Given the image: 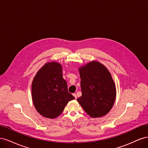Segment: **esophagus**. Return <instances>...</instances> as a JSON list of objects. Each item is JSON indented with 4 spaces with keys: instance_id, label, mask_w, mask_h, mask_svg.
I'll return each instance as SVG.
<instances>
[{
    "instance_id": "esophagus-1",
    "label": "esophagus",
    "mask_w": 148,
    "mask_h": 148,
    "mask_svg": "<svg viewBox=\"0 0 148 148\" xmlns=\"http://www.w3.org/2000/svg\"><path fill=\"white\" fill-rule=\"evenodd\" d=\"M73 96L75 97V99H77V95H76V94L75 93H74V94H73Z\"/></svg>"
}]
</instances>
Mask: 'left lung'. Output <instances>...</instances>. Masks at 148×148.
<instances>
[{"instance_id":"8db88e82","label":"left lung","mask_w":148,"mask_h":148,"mask_svg":"<svg viewBox=\"0 0 148 148\" xmlns=\"http://www.w3.org/2000/svg\"><path fill=\"white\" fill-rule=\"evenodd\" d=\"M82 95L77 99L84 111L93 118L106 115L112 108L116 88L106 67L97 61L80 66Z\"/></svg>"}]
</instances>
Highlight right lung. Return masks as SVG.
Segmentation results:
<instances>
[{"label": "right lung", "instance_id": "right-lung-1", "mask_svg": "<svg viewBox=\"0 0 148 148\" xmlns=\"http://www.w3.org/2000/svg\"><path fill=\"white\" fill-rule=\"evenodd\" d=\"M31 92L36 109L49 119L59 116L67 103L75 99L68 91L61 65L56 62L46 63L38 71L33 80Z\"/></svg>", "mask_w": 148, "mask_h": 148}]
</instances>
